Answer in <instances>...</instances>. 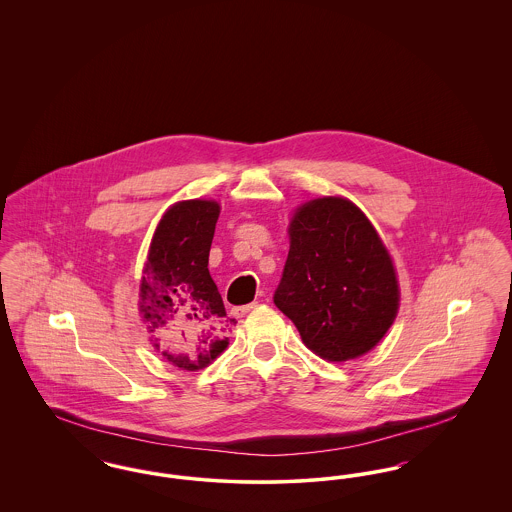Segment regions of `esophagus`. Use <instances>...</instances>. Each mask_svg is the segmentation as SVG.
Masks as SVG:
<instances>
[{"mask_svg":"<svg viewBox=\"0 0 512 512\" xmlns=\"http://www.w3.org/2000/svg\"><path fill=\"white\" fill-rule=\"evenodd\" d=\"M259 307V303L257 301H253V303H249V305H244V307H234L232 309V315L236 318H242L247 315V313H251L253 309H257Z\"/></svg>","mask_w":512,"mask_h":512,"instance_id":"obj_1","label":"esophagus"}]
</instances>
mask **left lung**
Returning a JSON list of instances; mask_svg holds the SVG:
<instances>
[{
	"mask_svg": "<svg viewBox=\"0 0 512 512\" xmlns=\"http://www.w3.org/2000/svg\"><path fill=\"white\" fill-rule=\"evenodd\" d=\"M288 232L274 305L318 357L341 363L365 355L399 309L395 268L376 228L349 199L318 197L293 213Z\"/></svg>",
	"mask_w": 512,
	"mask_h": 512,
	"instance_id": "1",
	"label": "left lung"
}]
</instances>
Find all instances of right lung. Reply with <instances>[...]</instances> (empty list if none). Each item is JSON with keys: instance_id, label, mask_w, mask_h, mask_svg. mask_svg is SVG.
<instances>
[{"instance_id": "obj_1", "label": "right lung", "mask_w": 512, "mask_h": 512, "mask_svg": "<svg viewBox=\"0 0 512 512\" xmlns=\"http://www.w3.org/2000/svg\"><path fill=\"white\" fill-rule=\"evenodd\" d=\"M213 199L178 201L153 234L140 282V315L153 347L180 370L211 365L228 347L236 324L226 317L219 288L209 274V251L219 220Z\"/></svg>"}]
</instances>
